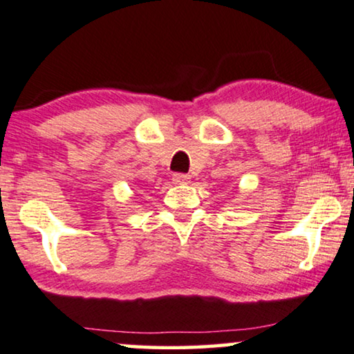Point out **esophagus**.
<instances>
[{"label": "esophagus", "instance_id": "obj_1", "mask_svg": "<svg viewBox=\"0 0 354 354\" xmlns=\"http://www.w3.org/2000/svg\"><path fill=\"white\" fill-rule=\"evenodd\" d=\"M172 180L177 185H183V183H188V180H190V176H187V174H174Z\"/></svg>", "mask_w": 354, "mask_h": 354}]
</instances>
